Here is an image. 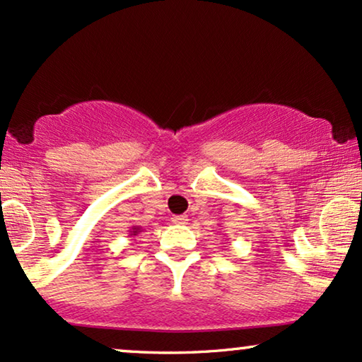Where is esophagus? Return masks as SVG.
<instances>
[{
    "mask_svg": "<svg viewBox=\"0 0 362 362\" xmlns=\"http://www.w3.org/2000/svg\"><path fill=\"white\" fill-rule=\"evenodd\" d=\"M172 221L175 225H185L187 221H189V216H187V215H173Z\"/></svg>",
    "mask_w": 362,
    "mask_h": 362,
    "instance_id": "obj_1",
    "label": "esophagus"
}]
</instances>
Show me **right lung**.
Returning <instances> with one entry per match:
<instances>
[{"instance_id": "1", "label": "right lung", "mask_w": 362, "mask_h": 362, "mask_svg": "<svg viewBox=\"0 0 362 362\" xmlns=\"http://www.w3.org/2000/svg\"><path fill=\"white\" fill-rule=\"evenodd\" d=\"M141 231H144L141 226H131V230H129V237H136V235L141 233Z\"/></svg>"}]
</instances>
